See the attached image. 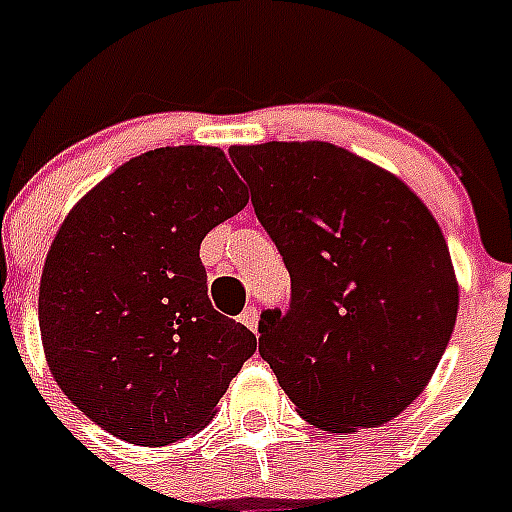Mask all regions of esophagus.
<instances>
[{
  "label": "esophagus",
  "mask_w": 512,
  "mask_h": 512,
  "mask_svg": "<svg viewBox=\"0 0 512 512\" xmlns=\"http://www.w3.org/2000/svg\"><path fill=\"white\" fill-rule=\"evenodd\" d=\"M239 321L247 329L257 332V324H260V311H257L255 305H247V308H244V313H241V316H239Z\"/></svg>",
  "instance_id": "34e87169"
}]
</instances>
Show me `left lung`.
Returning a JSON list of instances; mask_svg holds the SVG:
<instances>
[{"mask_svg":"<svg viewBox=\"0 0 512 512\" xmlns=\"http://www.w3.org/2000/svg\"><path fill=\"white\" fill-rule=\"evenodd\" d=\"M231 159L292 279L289 311L260 316V356L305 422L385 425L425 390L457 321L436 217L393 172L332 143L233 146Z\"/></svg>","mask_w":512,"mask_h":512,"instance_id":"obj_1","label":"left lung"}]
</instances>
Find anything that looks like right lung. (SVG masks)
I'll return each mask as SVG.
<instances>
[{"mask_svg":"<svg viewBox=\"0 0 512 512\" xmlns=\"http://www.w3.org/2000/svg\"><path fill=\"white\" fill-rule=\"evenodd\" d=\"M247 201L220 148H154L84 193L55 233L39 284L44 358L111 436L167 446L199 433L255 353V335L209 303L199 257Z\"/></svg>","mask_w":512,"mask_h":512,"instance_id":"1","label":"right lung"}]
</instances>
